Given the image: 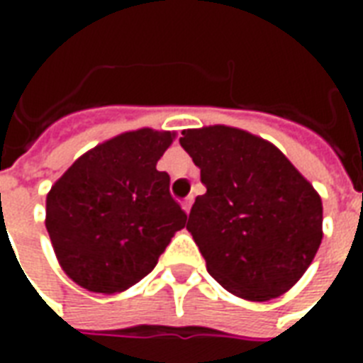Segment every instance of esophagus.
Listing matches in <instances>:
<instances>
[{
  "label": "esophagus",
  "mask_w": 363,
  "mask_h": 363,
  "mask_svg": "<svg viewBox=\"0 0 363 363\" xmlns=\"http://www.w3.org/2000/svg\"><path fill=\"white\" fill-rule=\"evenodd\" d=\"M190 206H192V196L184 198V200H182V210L186 213H190Z\"/></svg>",
  "instance_id": "1"
}]
</instances>
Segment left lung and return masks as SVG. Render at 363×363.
I'll list each match as a JSON object with an SVG mask.
<instances>
[{"label":"left lung","instance_id":"obj_1","mask_svg":"<svg viewBox=\"0 0 363 363\" xmlns=\"http://www.w3.org/2000/svg\"><path fill=\"white\" fill-rule=\"evenodd\" d=\"M179 142L206 186L186 229L210 276L249 301L286 294L319 251L317 190L276 145L239 128L182 130Z\"/></svg>","mask_w":363,"mask_h":363}]
</instances>
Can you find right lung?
I'll list each match as a JSON object with an SVG mask.
<instances>
[{
    "label": "right lung",
    "mask_w": 363,
    "mask_h": 363,
    "mask_svg": "<svg viewBox=\"0 0 363 363\" xmlns=\"http://www.w3.org/2000/svg\"><path fill=\"white\" fill-rule=\"evenodd\" d=\"M173 132L142 128L83 153L46 196V229L62 270L82 288L118 294L155 268L186 213L157 161Z\"/></svg>",
    "instance_id": "1"
}]
</instances>
